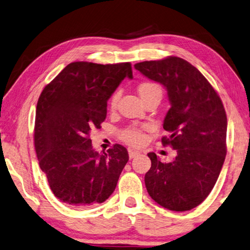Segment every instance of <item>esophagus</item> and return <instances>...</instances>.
<instances>
[{"mask_svg":"<svg viewBox=\"0 0 250 250\" xmlns=\"http://www.w3.org/2000/svg\"><path fill=\"white\" fill-rule=\"evenodd\" d=\"M139 152L138 151H132V149H129V157L130 158H134V157H137L138 155H139Z\"/></svg>","mask_w":250,"mask_h":250,"instance_id":"1","label":"esophagus"}]
</instances>
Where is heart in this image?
Segmentation results:
<instances>
[{
    "instance_id": "heart-1",
    "label": "heart",
    "mask_w": 250,
    "mask_h": 250,
    "mask_svg": "<svg viewBox=\"0 0 250 250\" xmlns=\"http://www.w3.org/2000/svg\"><path fill=\"white\" fill-rule=\"evenodd\" d=\"M138 92L141 98L143 99V102L147 101L148 98L156 96V95H160L162 96L163 90L161 86L153 81H144L142 83H140L138 86ZM120 93L115 92L110 97L109 101V106L110 109L113 110L117 107L118 101H119ZM145 126H137V125H131L125 128V130L121 131L120 138L121 140L125 142L126 144L131 145V146H141V145L145 143L146 141V135H145Z\"/></svg>"
}]
</instances>
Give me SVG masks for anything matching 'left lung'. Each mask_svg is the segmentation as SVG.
<instances>
[{
  "label": "left lung",
  "mask_w": 250,
  "mask_h": 250,
  "mask_svg": "<svg viewBox=\"0 0 250 250\" xmlns=\"http://www.w3.org/2000/svg\"><path fill=\"white\" fill-rule=\"evenodd\" d=\"M134 67L164 85L171 107L164 119L177 155L162 163L148 153L152 166L145 174L146 190L154 201L183 212L198 207L214 187L226 156L228 118L219 94L197 67L178 57L144 61Z\"/></svg>",
  "instance_id": "1"
}]
</instances>
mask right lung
Listing matches in <instances>:
<instances>
[{"label": "right lung", "mask_w": 250, "mask_h": 250, "mask_svg": "<svg viewBox=\"0 0 250 250\" xmlns=\"http://www.w3.org/2000/svg\"><path fill=\"white\" fill-rule=\"evenodd\" d=\"M125 76L132 79L129 62H72L40 94L35 149L50 189L60 201L86 208L103 203L115 191L129 161L128 151L115 144L99 154L89 132L94 126L101 128L107 101Z\"/></svg>", "instance_id": "obj_1"}]
</instances>
